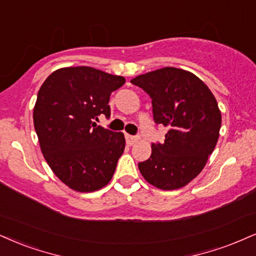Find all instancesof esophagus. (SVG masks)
I'll use <instances>...</instances> for the list:
<instances>
[{"label": "esophagus", "mask_w": 256, "mask_h": 256, "mask_svg": "<svg viewBox=\"0 0 256 256\" xmlns=\"http://www.w3.org/2000/svg\"><path fill=\"white\" fill-rule=\"evenodd\" d=\"M126 141H127L128 146H133L135 142H138V136H133V135L126 134Z\"/></svg>", "instance_id": "1"}]
</instances>
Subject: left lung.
<instances>
[{
	"mask_svg": "<svg viewBox=\"0 0 256 256\" xmlns=\"http://www.w3.org/2000/svg\"><path fill=\"white\" fill-rule=\"evenodd\" d=\"M152 98L153 118L168 128L164 144L138 164L146 182L162 190L188 185L204 168L220 136V110L209 88L192 72L162 68L130 80Z\"/></svg>",
	"mask_w": 256,
	"mask_h": 256,
	"instance_id": "obj_1",
	"label": "left lung"
}]
</instances>
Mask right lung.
<instances>
[{
	"mask_svg": "<svg viewBox=\"0 0 256 256\" xmlns=\"http://www.w3.org/2000/svg\"><path fill=\"white\" fill-rule=\"evenodd\" d=\"M124 83L121 76L71 66L52 72L41 85L33 110L41 153L72 190L97 191L112 180L124 135L94 121L100 114L109 118L110 94Z\"/></svg>",
	"mask_w": 256,
	"mask_h": 256,
	"instance_id": "add662e5",
	"label": "right lung"
}]
</instances>
